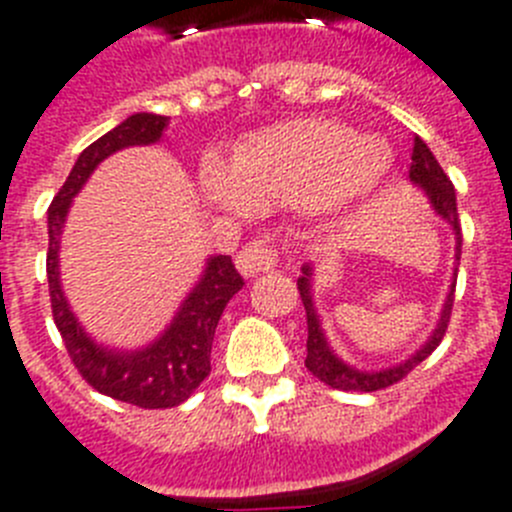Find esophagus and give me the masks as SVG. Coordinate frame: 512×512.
<instances>
[{
    "label": "esophagus",
    "mask_w": 512,
    "mask_h": 512,
    "mask_svg": "<svg viewBox=\"0 0 512 512\" xmlns=\"http://www.w3.org/2000/svg\"><path fill=\"white\" fill-rule=\"evenodd\" d=\"M279 261L277 248L269 246L264 241H253L248 246L241 248V253L235 256V264H238V271L243 277H259L264 271L274 269Z\"/></svg>",
    "instance_id": "obj_1"
}]
</instances>
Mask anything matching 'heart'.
<instances>
[{"mask_svg":"<svg viewBox=\"0 0 512 512\" xmlns=\"http://www.w3.org/2000/svg\"><path fill=\"white\" fill-rule=\"evenodd\" d=\"M390 164L382 140L333 120H289L248 135L230 169L210 161L205 194L223 210L246 215L256 205L336 207L372 192Z\"/></svg>","mask_w":512,"mask_h":512,"instance_id":"1","label":"heart"}]
</instances>
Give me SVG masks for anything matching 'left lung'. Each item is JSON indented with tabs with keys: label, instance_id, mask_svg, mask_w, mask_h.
Segmentation results:
<instances>
[{
	"label": "left lung",
	"instance_id": "obj_1",
	"mask_svg": "<svg viewBox=\"0 0 512 512\" xmlns=\"http://www.w3.org/2000/svg\"><path fill=\"white\" fill-rule=\"evenodd\" d=\"M410 182L418 184L425 194H428V200H431L433 210L446 220V223L454 228L456 235V261L461 259V225H459V212H456V192L454 184L446 174H443L441 164L436 161V156L431 153V148L425 146L423 140L415 138L413 140V164H410ZM312 266L305 264L302 266V277L297 279V289H300L302 305H305L307 312V359L305 366L307 372H312V377H318L320 382H325L333 390H343V392H377L384 390V387H390V384H397L402 377H408L413 372L415 366L420 361H425L428 356L436 351L438 343L443 341L446 336V328H449L451 320V307H454V292H456V282L451 284V292L443 302L441 310V320H438L436 330H433V336L425 341V346L420 351H415L408 361H402V364L390 366V369H382V372H361L356 366H348L346 361L338 359L333 351H330L328 341H325V333L320 328V318L318 310L312 305Z\"/></svg>",
	"mask_w": 512,
	"mask_h": 512
}]
</instances>
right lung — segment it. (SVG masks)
<instances>
[{"label": "right lung", "mask_w": 512, "mask_h": 512, "mask_svg": "<svg viewBox=\"0 0 512 512\" xmlns=\"http://www.w3.org/2000/svg\"><path fill=\"white\" fill-rule=\"evenodd\" d=\"M166 122L169 120L164 115L138 112V115H130L128 120H122L115 130L94 140L92 146L84 148L81 156L76 158L74 169L66 176V182L48 207L45 271H48L53 320L66 343V351L81 377L87 379V384H92L94 390L112 400L130 402L135 408L146 410L176 408L200 387L202 379L210 374V351L217 320L223 315L230 297L246 282L230 256H212L207 261L200 284L182 302L176 318L164 330V336L140 351H112V348L97 346L84 333L74 312L69 310L61 279H58V243H61V228L71 200L84 187L89 174L97 169L99 161H104L120 148L156 143L164 135Z\"/></svg>", "instance_id": "obj_1"}]
</instances>
